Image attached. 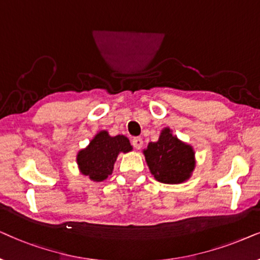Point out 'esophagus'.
Returning <instances> with one entry per match:
<instances>
[{
	"label": "esophagus",
	"mask_w": 260,
	"mask_h": 260,
	"mask_svg": "<svg viewBox=\"0 0 260 260\" xmlns=\"http://www.w3.org/2000/svg\"><path fill=\"white\" fill-rule=\"evenodd\" d=\"M143 139L141 138H133L132 139V145L134 147L137 148V150H140L141 147H143Z\"/></svg>",
	"instance_id": "34e87169"
}]
</instances>
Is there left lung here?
Returning a JSON list of instances; mask_svg holds the SVG:
<instances>
[{
	"label": "left lung",
	"instance_id": "obj_1",
	"mask_svg": "<svg viewBox=\"0 0 260 260\" xmlns=\"http://www.w3.org/2000/svg\"><path fill=\"white\" fill-rule=\"evenodd\" d=\"M144 154L151 174L165 184L185 182L195 169L192 147L172 136V131L168 127L161 131L158 141L148 144Z\"/></svg>",
	"mask_w": 260,
	"mask_h": 260
}]
</instances>
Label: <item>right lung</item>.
I'll use <instances>...</instances> for the list:
<instances>
[{
	"mask_svg": "<svg viewBox=\"0 0 260 260\" xmlns=\"http://www.w3.org/2000/svg\"><path fill=\"white\" fill-rule=\"evenodd\" d=\"M133 147L124 136L110 137L107 131H101L77 154V164L82 175L94 182H102L112 175L114 162L120 152L127 153Z\"/></svg>",
	"mask_w": 260,
	"mask_h": 260,
	"instance_id": "add662e5",
	"label": "right lung"
}]
</instances>
